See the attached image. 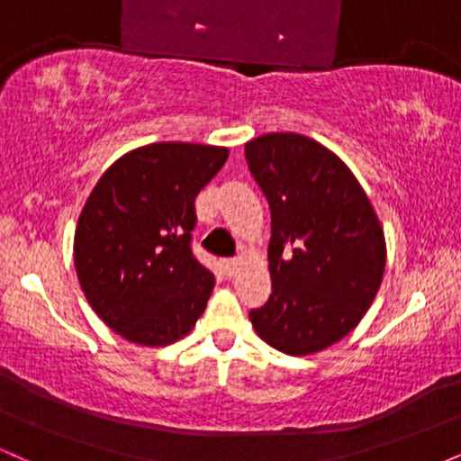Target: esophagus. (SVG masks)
<instances>
[{
  "mask_svg": "<svg viewBox=\"0 0 461 461\" xmlns=\"http://www.w3.org/2000/svg\"><path fill=\"white\" fill-rule=\"evenodd\" d=\"M238 267H240V260H238V258H227V260H223V271L227 275H234L238 271Z\"/></svg>",
  "mask_w": 461,
  "mask_h": 461,
  "instance_id": "1",
  "label": "esophagus"
}]
</instances>
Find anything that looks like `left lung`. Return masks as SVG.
<instances>
[{
	"label": "left lung",
	"mask_w": 461,
	"mask_h": 461,
	"mask_svg": "<svg viewBox=\"0 0 461 461\" xmlns=\"http://www.w3.org/2000/svg\"><path fill=\"white\" fill-rule=\"evenodd\" d=\"M271 205V297L249 312L267 345L312 356L357 327L385 268V238L351 168L321 142L273 131L245 145Z\"/></svg>",
	"instance_id": "8db88e82"
}]
</instances>
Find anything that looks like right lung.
<instances>
[{
	"instance_id": "obj_1",
	"label": "right lung",
	"mask_w": 461,
	"mask_h": 461,
	"mask_svg": "<svg viewBox=\"0 0 461 461\" xmlns=\"http://www.w3.org/2000/svg\"><path fill=\"white\" fill-rule=\"evenodd\" d=\"M227 156L225 147L153 142L121 156L88 194L73 240L77 279L125 340L173 345L203 314L214 275L190 249L194 197Z\"/></svg>"
}]
</instances>
